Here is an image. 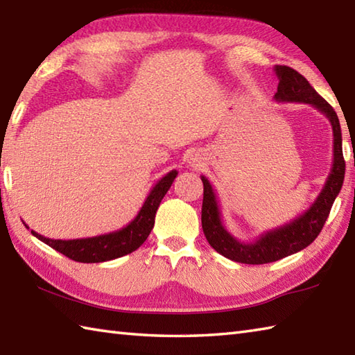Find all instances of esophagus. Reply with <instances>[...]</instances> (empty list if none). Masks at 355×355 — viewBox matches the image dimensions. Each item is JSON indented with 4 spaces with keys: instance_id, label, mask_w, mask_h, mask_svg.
<instances>
[{
    "instance_id": "34e87169",
    "label": "esophagus",
    "mask_w": 355,
    "mask_h": 355,
    "mask_svg": "<svg viewBox=\"0 0 355 355\" xmlns=\"http://www.w3.org/2000/svg\"><path fill=\"white\" fill-rule=\"evenodd\" d=\"M192 166H195V168H198V166H200V160H198V158L197 157H193L192 155V158H191V162H189Z\"/></svg>"
}]
</instances>
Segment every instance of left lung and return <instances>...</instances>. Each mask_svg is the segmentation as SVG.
Here are the masks:
<instances>
[{
  "label": "left lung",
  "mask_w": 355,
  "mask_h": 355,
  "mask_svg": "<svg viewBox=\"0 0 355 355\" xmlns=\"http://www.w3.org/2000/svg\"><path fill=\"white\" fill-rule=\"evenodd\" d=\"M275 73L279 80L277 93L275 94L276 102L308 103L329 120L331 128H333L334 158L325 186L313 205L302 215L294 218L293 221L281 225V227L263 232L253 243H243L224 227L216 193L209 180L201 175V182L205 186L201 224L209 244L224 258L241 263H253V266L279 261L310 245L318 238L323 224H325L329 210L333 207L345 180L342 130L336 111L310 85V82L296 70L286 65H276Z\"/></svg>",
  "instance_id": "8db88e82"
}]
</instances>
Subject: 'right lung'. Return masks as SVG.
<instances>
[{"instance_id":"obj_1","label":"right lung","mask_w":355,"mask_h":355,"mask_svg":"<svg viewBox=\"0 0 355 355\" xmlns=\"http://www.w3.org/2000/svg\"><path fill=\"white\" fill-rule=\"evenodd\" d=\"M177 175L178 172L173 169L158 180L157 184L150 189L145 202H143L137 216L130 224H126L125 227L116 232L79 239H50L40 235L35 230H32V235L51 248H55L56 252L65 254L67 258L84 263L105 262L130 254L137 250L149 236L155 223L157 209ZM24 225L28 229L27 224Z\"/></svg>"}]
</instances>
